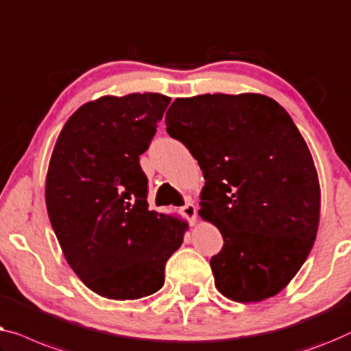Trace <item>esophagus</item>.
Wrapping results in <instances>:
<instances>
[{
  "mask_svg": "<svg viewBox=\"0 0 351 351\" xmlns=\"http://www.w3.org/2000/svg\"><path fill=\"white\" fill-rule=\"evenodd\" d=\"M181 215L186 216V218L189 219L191 223H194V221L197 219V208H195V205L189 200L184 206H181Z\"/></svg>",
  "mask_w": 351,
  "mask_h": 351,
  "instance_id": "obj_1",
  "label": "esophagus"
}]
</instances>
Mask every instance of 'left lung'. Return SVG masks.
<instances>
[{
    "instance_id": "obj_1",
    "label": "left lung",
    "mask_w": 351,
    "mask_h": 351,
    "mask_svg": "<svg viewBox=\"0 0 351 351\" xmlns=\"http://www.w3.org/2000/svg\"><path fill=\"white\" fill-rule=\"evenodd\" d=\"M167 132L204 171L200 216L218 227L215 285L235 302L278 294L317 239L319 182L307 143L283 106L259 93L176 98Z\"/></svg>"
}]
</instances>
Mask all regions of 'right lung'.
I'll list each match as a JSON object with an SVG mask.
<instances>
[{
	"mask_svg": "<svg viewBox=\"0 0 351 351\" xmlns=\"http://www.w3.org/2000/svg\"><path fill=\"white\" fill-rule=\"evenodd\" d=\"M171 98L130 93L88 101L57 138L46 205L66 263L101 298L127 300L164 286L187 224L147 208L140 156Z\"/></svg>",
	"mask_w": 351,
	"mask_h": 351,
	"instance_id": "obj_1",
	"label": "right lung"
}]
</instances>
